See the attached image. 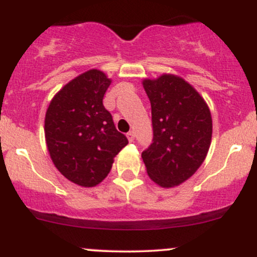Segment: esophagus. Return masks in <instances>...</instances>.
Listing matches in <instances>:
<instances>
[{
    "label": "esophagus",
    "mask_w": 257,
    "mask_h": 257,
    "mask_svg": "<svg viewBox=\"0 0 257 257\" xmlns=\"http://www.w3.org/2000/svg\"><path fill=\"white\" fill-rule=\"evenodd\" d=\"M126 138H128L129 142H134V133L133 132H129V133H126Z\"/></svg>",
    "instance_id": "esophagus-1"
}]
</instances>
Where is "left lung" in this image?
Wrapping results in <instances>:
<instances>
[{"mask_svg":"<svg viewBox=\"0 0 257 257\" xmlns=\"http://www.w3.org/2000/svg\"><path fill=\"white\" fill-rule=\"evenodd\" d=\"M150 99L153 144L142 158L151 181L163 188L180 186L201 167L212 142V114L191 83L174 74L144 79Z\"/></svg>","mask_w":257,"mask_h":257,"instance_id":"8db88e82","label":"left lung"}]
</instances>
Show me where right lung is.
I'll return each instance as SVG.
<instances>
[{"label":"right lung","instance_id":"right-lung-1","mask_svg":"<svg viewBox=\"0 0 257 257\" xmlns=\"http://www.w3.org/2000/svg\"><path fill=\"white\" fill-rule=\"evenodd\" d=\"M110 82L101 70L85 71L55 93L45 113L51 161L64 177L81 187L101 183L115 155L128 144L102 103Z\"/></svg>","mask_w":257,"mask_h":257}]
</instances>
